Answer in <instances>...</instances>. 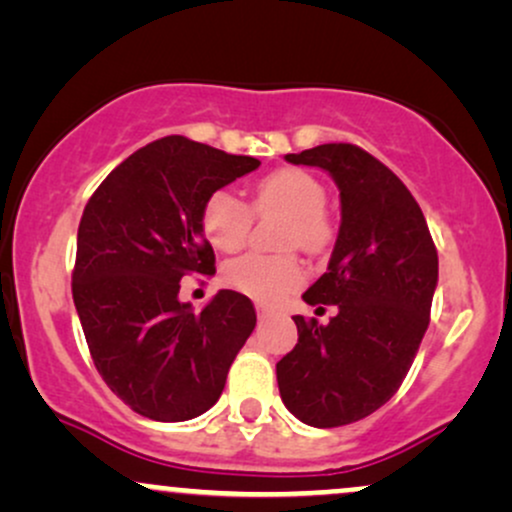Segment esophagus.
Instances as JSON below:
<instances>
[{"label": "esophagus", "instance_id": "34e87169", "mask_svg": "<svg viewBox=\"0 0 512 512\" xmlns=\"http://www.w3.org/2000/svg\"><path fill=\"white\" fill-rule=\"evenodd\" d=\"M257 317H260V320H269V317H274V310L264 308V305H257Z\"/></svg>", "mask_w": 512, "mask_h": 512}]
</instances>
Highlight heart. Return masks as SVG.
I'll return each mask as SVG.
<instances>
[{"mask_svg":"<svg viewBox=\"0 0 512 512\" xmlns=\"http://www.w3.org/2000/svg\"><path fill=\"white\" fill-rule=\"evenodd\" d=\"M325 187L301 168H281L262 178L255 187V209L284 214L279 243L284 248L322 252L332 238L330 219L325 214ZM252 214L236 195L228 190L214 192L202 209V231L216 250L236 252L248 240ZM228 286L262 303H276L286 293L301 286L303 267L296 255H264L248 252L228 262L223 269Z\"/></svg>","mask_w":512,"mask_h":512,"instance_id":"obj_1","label":"heart"}]
</instances>
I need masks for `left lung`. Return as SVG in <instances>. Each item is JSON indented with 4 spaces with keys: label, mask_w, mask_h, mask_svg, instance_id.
<instances>
[{
    "label": "left lung",
    "mask_w": 512,
    "mask_h": 512,
    "mask_svg": "<svg viewBox=\"0 0 512 512\" xmlns=\"http://www.w3.org/2000/svg\"><path fill=\"white\" fill-rule=\"evenodd\" d=\"M284 158L330 175L342 223L327 272L303 293L310 305H337V315L327 325L293 317L298 344L276 363V383L303 424H354L407 378L431 315L438 252L416 199L368 151L320 144Z\"/></svg>",
    "instance_id": "obj_1"
}]
</instances>
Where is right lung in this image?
I'll return each instance as SVG.
<instances>
[{
	"label": "right lung",
	"mask_w": 512,
	"mask_h": 512,
	"mask_svg": "<svg viewBox=\"0 0 512 512\" xmlns=\"http://www.w3.org/2000/svg\"><path fill=\"white\" fill-rule=\"evenodd\" d=\"M260 168L192 139L134 151L88 199L76 236L72 293L105 385L154 421H190L219 402L255 308L221 289L195 313L180 301L187 274H214L202 231L207 199Z\"/></svg>",
	"instance_id": "right-lung-1"
}]
</instances>
